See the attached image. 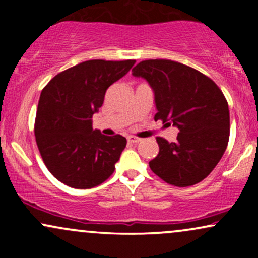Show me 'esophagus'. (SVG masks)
Returning a JSON list of instances; mask_svg holds the SVG:
<instances>
[{
  "instance_id": "1",
  "label": "esophagus",
  "mask_w": 258,
  "mask_h": 258,
  "mask_svg": "<svg viewBox=\"0 0 258 258\" xmlns=\"http://www.w3.org/2000/svg\"><path fill=\"white\" fill-rule=\"evenodd\" d=\"M127 141H128V143H138V142H141V138L135 137V136H128Z\"/></svg>"
}]
</instances>
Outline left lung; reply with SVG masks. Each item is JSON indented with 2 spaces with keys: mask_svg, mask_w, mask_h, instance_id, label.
<instances>
[{
  "mask_svg": "<svg viewBox=\"0 0 258 258\" xmlns=\"http://www.w3.org/2000/svg\"><path fill=\"white\" fill-rule=\"evenodd\" d=\"M155 93L154 119L177 126V141L156 137L159 154L149 161L168 184L189 186L206 178L229 141L228 102L215 81L193 68L168 59H148L132 69Z\"/></svg>",
  "mask_w": 258,
  "mask_h": 258,
  "instance_id": "obj_1",
  "label": "left lung"
}]
</instances>
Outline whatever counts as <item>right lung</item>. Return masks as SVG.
I'll list each match as a JSON object with an SVG mask.
<instances>
[{
	"label": "right lung",
	"mask_w": 258,
	"mask_h": 258,
	"mask_svg": "<svg viewBox=\"0 0 258 258\" xmlns=\"http://www.w3.org/2000/svg\"><path fill=\"white\" fill-rule=\"evenodd\" d=\"M136 63L92 59L55 75L43 87L35 117V138L48 171L64 184L88 189L114 173L126 138L92 130V115L109 86Z\"/></svg>",
	"instance_id": "add662e5"
}]
</instances>
